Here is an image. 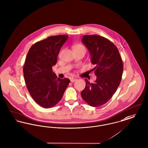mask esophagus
<instances>
[{"label":"esophagus","mask_w":148,"mask_h":148,"mask_svg":"<svg viewBox=\"0 0 148 148\" xmlns=\"http://www.w3.org/2000/svg\"><path fill=\"white\" fill-rule=\"evenodd\" d=\"M77 79L75 78H71L70 79V82H71V83H73V82H74L75 80H76Z\"/></svg>","instance_id":"esophagus-1"}]
</instances>
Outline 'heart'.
Wrapping results in <instances>:
<instances>
[{
	"label": "heart",
	"instance_id": "1",
	"mask_svg": "<svg viewBox=\"0 0 148 148\" xmlns=\"http://www.w3.org/2000/svg\"><path fill=\"white\" fill-rule=\"evenodd\" d=\"M74 50H82L86 52V47L81 44H77L75 45L74 47Z\"/></svg>",
	"mask_w": 148,
	"mask_h": 148
}]
</instances>
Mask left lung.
<instances>
[{
    "label": "left lung",
    "instance_id": "obj_1",
    "mask_svg": "<svg viewBox=\"0 0 148 148\" xmlns=\"http://www.w3.org/2000/svg\"><path fill=\"white\" fill-rule=\"evenodd\" d=\"M82 41L88 49L92 69L97 77L95 83L86 79V87L81 96L92 107L102 106L113 96L119 86L123 62L117 47L107 38L99 35H84Z\"/></svg>",
    "mask_w": 148,
    "mask_h": 148
}]
</instances>
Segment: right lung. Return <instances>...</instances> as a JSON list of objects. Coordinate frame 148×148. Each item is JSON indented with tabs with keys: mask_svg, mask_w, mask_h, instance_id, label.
I'll return each instance as SVG.
<instances>
[{
	"mask_svg": "<svg viewBox=\"0 0 148 148\" xmlns=\"http://www.w3.org/2000/svg\"><path fill=\"white\" fill-rule=\"evenodd\" d=\"M68 35H56L38 41L29 49L23 71L27 89L35 102L47 108L61 100L70 83L69 79L57 78L52 67Z\"/></svg>",
	"mask_w": 148,
	"mask_h": 148,
	"instance_id": "obj_1",
	"label": "right lung"
}]
</instances>
